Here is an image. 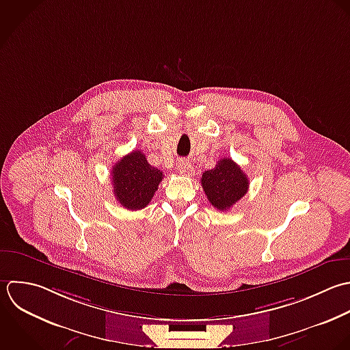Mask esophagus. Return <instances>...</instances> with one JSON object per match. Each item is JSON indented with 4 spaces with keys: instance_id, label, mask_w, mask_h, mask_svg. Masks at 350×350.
I'll return each instance as SVG.
<instances>
[{
    "instance_id": "esophagus-1",
    "label": "esophagus",
    "mask_w": 350,
    "mask_h": 350,
    "mask_svg": "<svg viewBox=\"0 0 350 350\" xmlns=\"http://www.w3.org/2000/svg\"><path fill=\"white\" fill-rule=\"evenodd\" d=\"M178 173L181 176L189 177L193 173V166L189 162H187V161H180V163H178Z\"/></svg>"
}]
</instances>
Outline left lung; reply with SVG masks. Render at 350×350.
<instances>
[{"label":"left lung","instance_id":"1","mask_svg":"<svg viewBox=\"0 0 350 350\" xmlns=\"http://www.w3.org/2000/svg\"><path fill=\"white\" fill-rule=\"evenodd\" d=\"M200 181L208 202L221 211L236 204L250 187L247 174L230 158L219 159L214 169L203 173Z\"/></svg>","mask_w":350,"mask_h":350}]
</instances>
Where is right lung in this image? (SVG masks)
I'll list each match as a JSON object with an SVG mask.
<instances>
[{
	"label": "right lung",
	"mask_w": 350,
	"mask_h": 350,
	"mask_svg": "<svg viewBox=\"0 0 350 350\" xmlns=\"http://www.w3.org/2000/svg\"><path fill=\"white\" fill-rule=\"evenodd\" d=\"M111 185L117 202L126 210H142L152 199L163 174L147 162L142 151L122 157L111 170Z\"/></svg>",
	"instance_id": "add662e5"
}]
</instances>
